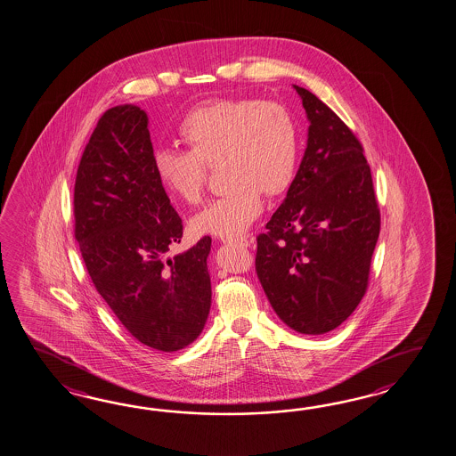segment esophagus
<instances>
[{
  "label": "esophagus",
  "mask_w": 456,
  "mask_h": 456,
  "mask_svg": "<svg viewBox=\"0 0 456 456\" xmlns=\"http://www.w3.org/2000/svg\"><path fill=\"white\" fill-rule=\"evenodd\" d=\"M223 242L225 244H235L240 245V247H248V245L252 244V240L247 237V235H242V237H225L223 239Z\"/></svg>",
  "instance_id": "obj_1"
}]
</instances>
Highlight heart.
I'll return each mask as SVG.
<instances>
[{
	"instance_id": "1",
	"label": "heart",
	"mask_w": 456,
	"mask_h": 456,
	"mask_svg": "<svg viewBox=\"0 0 456 456\" xmlns=\"http://www.w3.org/2000/svg\"><path fill=\"white\" fill-rule=\"evenodd\" d=\"M189 150L159 148L153 167L167 192L198 204L206 184V163L221 161L229 184L192 219L196 231L221 237L244 233L264 208L262 192L289 189L298 161L300 136L291 111L278 102L233 99L204 103L179 123Z\"/></svg>"
}]
</instances>
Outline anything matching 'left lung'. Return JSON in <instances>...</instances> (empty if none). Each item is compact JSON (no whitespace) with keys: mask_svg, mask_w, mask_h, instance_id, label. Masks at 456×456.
Listing matches in <instances>:
<instances>
[{"mask_svg":"<svg viewBox=\"0 0 456 456\" xmlns=\"http://www.w3.org/2000/svg\"><path fill=\"white\" fill-rule=\"evenodd\" d=\"M293 87L310 120L308 143L287 198L256 237V270L281 322L324 334L366 293L380 212L355 134L310 90Z\"/></svg>","mask_w":456,"mask_h":456,"instance_id":"1","label":"left lung"}]
</instances>
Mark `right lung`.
I'll use <instances>...</instances> for the list:
<instances>
[{"label": "right lung", "instance_id": "obj_1", "mask_svg": "<svg viewBox=\"0 0 456 456\" xmlns=\"http://www.w3.org/2000/svg\"><path fill=\"white\" fill-rule=\"evenodd\" d=\"M74 217L95 289L136 341L173 353L202 333L211 310V237L165 258L181 242L183 221L156 176L140 107L102 115L80 158Z\"/></svg>", "mask_w": 456, "mask_h": 456}]
</instances>
